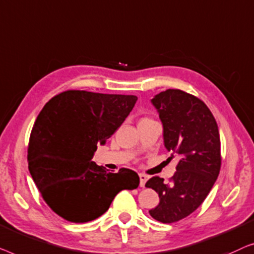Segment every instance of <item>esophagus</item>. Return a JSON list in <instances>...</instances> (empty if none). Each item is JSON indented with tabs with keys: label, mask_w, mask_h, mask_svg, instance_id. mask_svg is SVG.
Listing matches in <instances>:
<instances>
[{
	"label": "esophagus",
	"mask_w": 254,
	"mask_h": 254,
	"mask_svg": "<svg viewBox=\"0 0 254 254\" xmlns=\"http://www.w3.org/2000/svg\"><path fill=\"white\" fill-rule=\"evenodd\" d=\"M139 178H140V187L141 188H145V184H146V182L148 181V176L147 175H145V174H139Z\"/></svg>",
	"instance_id": "obj_1"
}]
</instances>
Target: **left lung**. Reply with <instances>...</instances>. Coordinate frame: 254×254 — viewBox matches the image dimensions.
Listing matches in <instances>:
<instances>
[{
	"label": "left lung",
	"instance_id": "left-lung-1",
	"mask_svg": "<svg viewBox=\"0 0 254 254\" xmlns=\"http://www.w3.org/2000/svg\"><path fill=\"white\" fill-rule=\"evenodd\" d=\"M152 103L162 122L164 146L180 161L168 183L159 176L146 183L145 187L155 190L160 198L159 205L149 214L160 222L173 223L201 205L219 176V127L208 107L184 91L161 92Z\"/></svg>",
	"mask_w": 254,
	"mask_h": 254
}]
</instances>
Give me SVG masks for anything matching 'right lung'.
Returning <instances> with one entry per match:
<instances>
[{
  "label": "right lung",
  "instance_id": "obj_1",
  "mask_svg": "<svg viewBox=\"0 0 254 254\" xmlns=\"http://www.w3.org/2000/svg\"><path fill=\"white\" fill-rule=\"evenodd\" d=\"M135 95L65 91L46 103L32 128L28 170L42 198L64 220L84 223L98 219L115 195L133 190L139 176L122 168L108 173L92 161L126 121Z\"/></svg>",
  "mask_w": 254,
  "mask_h": 254
}]
</instances>
